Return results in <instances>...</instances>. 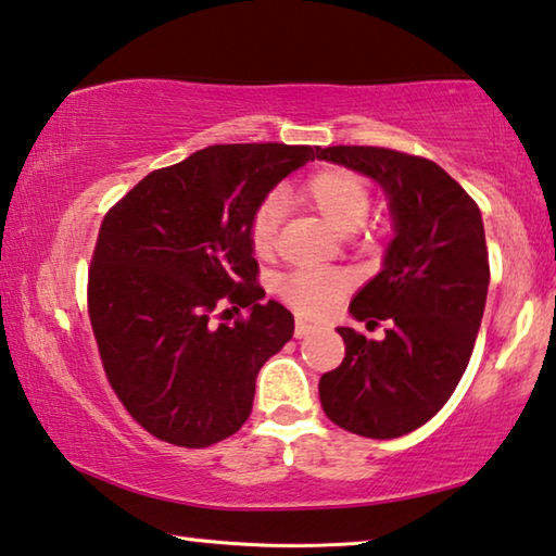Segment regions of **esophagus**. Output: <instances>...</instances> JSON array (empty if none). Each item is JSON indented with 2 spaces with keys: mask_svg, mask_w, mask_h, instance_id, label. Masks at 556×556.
Wrapping results in <instances>:
<instances>
[{
  "mask_svg": "<svg viewBox=\"0 0 556 556\" xmlns=\"http://www.w3.org/2000/svg\"><path fill=\"white\" fill-rule=\"evenodd\" d=\"M312 331H314V327L309 325V321L296 319V325H294V337H296V339H304L306 334H312Z\"/></svg>",
  "mask_w": 556,
  "mask_h": 556,
  "instance_id": "34e87169",
  "label": "esophagus"
}]
</instances>
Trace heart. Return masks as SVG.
Here are the masks:
<instances>
[{"label": "heart", "mask_w": 556, "mask_h": 556, "mask_svg": "<svg viewBox=\"0 0 556 556\" xmlns=\"http://www.w3.org/2000/svg\"><path fill=\"white\" fill-rule=\"evenodd\" d=\"M302 197L325 217L331 227L352 231L364 225L371 206L369 185L362 174L346 167L317 169L304 181ZM281 219V199L264 197L254 206L247 237L256 256H269L277 242ZM352 289V275L344 269H302L281 277L277 292L292 309L304 317H321L344 300Z\"/></svg>", "instance_id": "heart-1"}]
</instances>
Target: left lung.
<instances>
[{"label":"left lung","instance_id":"8db88e82","mask_svg":"<svg viewBox=\"0 0 556 556\" xmlns=\"http://www.w3.org/2000/svg\"><path fill=\"white\" fill-rule=\"evenodd\" d=\"M317 160L375 179L394 217L382 271L350 304L369 329H389L382 342L337 329L344 359L319 379L321 409L352 434L402 437L444 407L475 350L490 287L482 214L425 156L342 144L317 149Z\"/></svg>","mask_w":556,"mask_h":556}]
</instances>
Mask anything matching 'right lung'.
<instances>
[{
  "mask_svg": "<svg viewBox=\"0 0 556 556\" xmlns=\"http://www.w3.org/2000/svg\"><path fill=\"white\" fill-rule=\"evenodd\" d=\"M309 160L304 144H214L149 172L104 214L89 321L114 394L162 442L202 450L235 434L262 364L292 339V312L262 304L247 227ZM225 305L240 314L235 326L213 321Z\"/></svg>",
  "mask_w": 556,
  "mask_h": 556,
  "instance_id": "right-lung-1",
  "label": "right lung"
}]
</instances>
